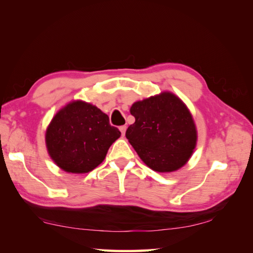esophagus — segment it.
Masks as SVG:
<instances>
[{"instance_id":"esophagus-1","label":"esophagus","mask_w":253,"mask_h":253,"mask_svg":"<svg viewBox=\"0 0 253 253\" xmlns=\"http://www.w3.org/2000/svg\"><path fill=\"white\" fill-rule=\"evenodd\" d=\"M120 129V131H121V133H122V135H124L126 134V126H121L119 127Z\"/></svg>"}]
</instances>
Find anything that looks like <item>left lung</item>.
<instances>
[{"label": "left lung", "mask_w": 253, "mask_h": 253, "mask_svg": "<svg viewBox=\"0 0 253 253\" xmlns=\"http://www.w3.org/2000/svg\"><path fill=\"white\" fill-rule=\"evenodd\" d=\"M135 122L126 139L152 170L171 172L184 166L197 143V131L189 110L169 92L138 101L131 106Z\"/></svg>", "instance_id": "1"}]
</instances>
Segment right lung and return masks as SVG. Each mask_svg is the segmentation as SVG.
I'll list each match as a JSON object with an SVG mask.
<instances>
[{"mask_svg":"<svg viewBox=\"0 0 253 253\" xmlns=\"http://www.w3.org/2000/svg\"><path fill=\"white\" fill-rule=\"evenodd\" d=\"M121 132L96 106L72 102L57 112L47 127V151L66 172L86 173L104 160Z\"/></svg>","mask_w":253,"mask_h":253,"instance_id":"1","label":"right lung"}]
</instances>
